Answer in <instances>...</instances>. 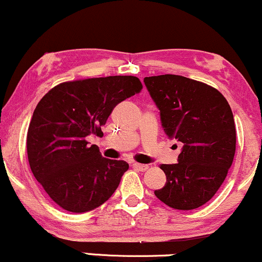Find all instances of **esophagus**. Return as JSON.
<instances>
[{
    "label": "esophagus",
    "instance_id": "34e87169",
    "mask_svg": "<svg viewBox=\"0 0 262 262\" xmlns=\"http://www.w3.org/2000/svg\"><path fill=\"white\" fill-rule=\"evenodd\" d=\"M133 167L135 170H139V171H145L149 169L148 165H144V164H139V162H134Z\"/></svg>",
    "mask_w": 262,
    "mask_h": 262
}]
</instances>
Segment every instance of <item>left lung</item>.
I'll list each match as a JSON object with an SVG mask.
<instances>
[{"instance_id":"1","label":"left lung","mask_w":262,"mask_h":262,"mask_svg":"<svg viewBox=\"0 0 262 262\" xmlns=\"http://www.w3.org/2000/svg\"><path fill=\"white\" fill-rule=\"evenodd\" d=\"M144 83L165 133L183 144L177 164L160 165L166 183L155 196L173 209H196L217 193L233 164L236 132L229 103L214 87L180 75L145 77Z\"/></svg>"}]
</instances>
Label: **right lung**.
<instances>
[{
	"mask_svg": "<svg viewBox=\"0 0 262 262\" xmlns=\"http://www.w3.org/2000/svg\"><path fill=\"white\" fill-rule=\"evenodd\" d=\"M143 89L135 76L66 81L39 101L27 133L31 170L48 196L73 213L97 208L114 193L129 165L101 155L89 135H101L113 108Z\"/></svg>",
	"mask_w": 262,
	"mask_h": 262,
	"instance_id": "add662e5",
	"label": "right lung"
}]
</instances>
